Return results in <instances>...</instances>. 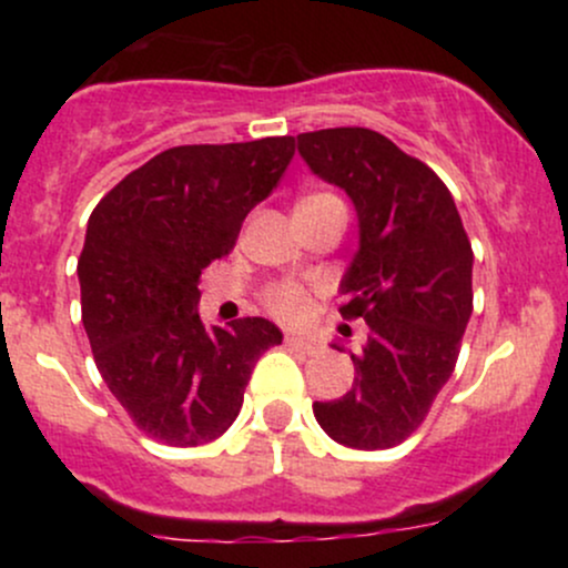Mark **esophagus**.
Returning a JSON list of instances; mask_svg holds the SVG:
<instances>
[{
    "label": "esophagus",
    "instance_id": "obj_1",
    "mask_svg": "<svg viewBox=\"0 0 568 568\" xmlns=\"http://www.w3.org/2000/svg\"><path fill=\"white\" fill-rule=\"evenodd\" d=\"M285 344H288V347H293V349L306 352V355H317V352H321V344L312 342V338L298 336V334H288V336H285Z\"/></svg>",
    "mask_w": 568,
    "mask_h": 568
}]
</instances>
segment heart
Instances as JSON below:
<instances>
[{
	"label": "heart",
	"mask_w": 568,
	"mask_h": 568,
	"mask_svg": "<svg viewBox=\"0 0 568 568\" xmlns=\"http://www.w3.org/2000/svg\"><path fill=\"white\" fill-rule=\"evenodd\" d=\"M315 200L342 202L334 197V194H310V197L302 202ZM266 306H270L277 317H283V321H302L306 312H310V296H306V291L298 288V285H275V288L266 293Z\"/></svg>",
	"instance_id": "obj_1"
}]
</instances>
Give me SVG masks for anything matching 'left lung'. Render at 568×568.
Wrapping results in <instances>:
<instances>
[{"mask_svg":"<svg viewBox=\"0 0 568 568\" xmlns=\"http://www.w3.org/2000/svg\"><path fill=\"white\" fill-rule=\"evenodd\" d=\"M296 143L310 171L355 205L357 251L338 291L342 315L368 323L363 347L349 352L352 389L312 410L342 446L393 448L454 374L473 315L470 240L446 184L387 135L331 128Z\"/></svg>","mask_w":568,"mask_h":568,"instance_id":"1","label":"left lung"}]
</instances>
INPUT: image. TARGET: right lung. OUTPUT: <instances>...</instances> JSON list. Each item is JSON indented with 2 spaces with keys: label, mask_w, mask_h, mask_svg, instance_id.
Returning <instances> with one entry per match:
<instances>
[{
  "label": "right lung",
  "mask_w": 568,
  "mask_h": 568,
  "mask_svg": "<svg viewBox=\"0 0 568 568\" xmlns=\"http://www.w3.org/2000/svg\"><path fill=\"white\" fill-rule=\"evenodd\" d=\"M291 135L160 152L90 213L77 277L95 366L135 427L202 446L232 427L264 349L266 317L202 323L200 277L234 247L247 213L293 158Z\"/></svg>",
  "instance_id": "1"
}]
</instances>
